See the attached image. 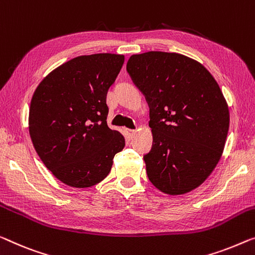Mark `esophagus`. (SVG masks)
I'll use <instances>...</instances> for the list:
<instances>
[{
    "instance_id": "34e87169",
    "label": "esophagus",
    "mask_w": 255,
    "mask_h": 255,
    "mask_svg": "<svg viewBox=\"0 0 255 255\" xmlns=\"http://www.w3.org/2000/svg\"><path fill=\"white\" fill-rule=\"evenodd\" d=\"M127 134H128L129 137H132V136H134V135L136 134V130H134V129H128Z\"/></svg>"
}]
</instances>
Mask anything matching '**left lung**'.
Returning a JSON list of instances; mask_svg holds the SVG:
<instances>
[{
  "label": "left lung",
  "mask_w": 255,
  "mask_h": 255,
  "mask_svg": "<svg viewBox=\"0 0 255 255\" xmlns=\"http://www.w3.org/2000/svg\"><path fill=\"white\" fill-rule=\"evenodd\" d=\"M127 72L150 108L153 144L144 154L151 183L182 195L215 168L229 130V110L218 82L201 64L175 52L132 55Z\"/></svg>",
  "instance_id": "1"
}]
</instances>
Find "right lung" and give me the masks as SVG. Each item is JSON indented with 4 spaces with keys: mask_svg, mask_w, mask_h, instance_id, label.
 Here are the masks:
<instances>
[{
    "mask_svg": "<svg viewBox=\"0 0 255 255\" xmlns=\"http://www.w3.org/2000/svg\"><path fill=\"white\" fill-rule=\"evenodd\" d=\"M124 60L116 54L75 57L34 91L28 118L33 145L45 167L70 187L103 181L125 147L124 136L106 123V96Z\"/></svg>",
    "mask_w": 255,
    "mask_h": 255,
    "instance_id": "add662e5",
    "label": "right lung"
}]
</instances>
